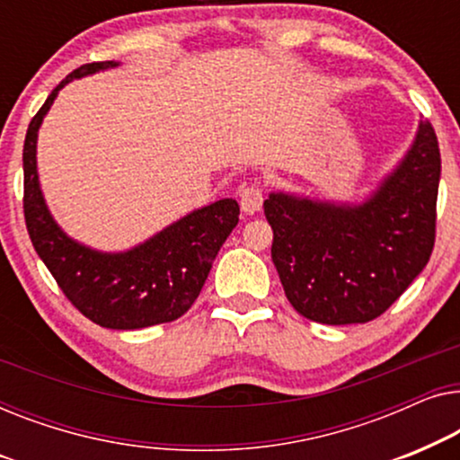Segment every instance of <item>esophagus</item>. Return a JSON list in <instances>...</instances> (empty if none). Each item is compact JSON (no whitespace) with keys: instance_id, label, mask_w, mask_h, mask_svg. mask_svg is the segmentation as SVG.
<instances>
[{"instance_id":"esophagus-1","label":"esophagus","mask_w":460,"mask_h":460,"mask_svg":"<svg viewBox=\"0 0 460 460\" xmlns=\"http://www.w3.org/2000/svg\"><path fill=\"white\" fill-rule=\"evenodd\" d=\"M262 199H264V190L258 183L245 185L242 187V191H239V206H242L245 215H254V212L261 210Z\"/></svg>"}]
</instances>
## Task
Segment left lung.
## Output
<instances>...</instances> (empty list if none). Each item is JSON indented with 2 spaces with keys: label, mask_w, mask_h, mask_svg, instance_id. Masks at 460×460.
<instances>
[{
  "label": "left lung",
  "mask_w": 460,
  "mask_h": 460,
  "mask_svg": "<svg viewBox=\"0 0 460 460\" xmlns=\"http://www.w3.org/2000/svg\"><path fill=\"white\" fill-rule=\"evenodd\" d=\"M439 168L436 131L423 120L402 164L357 208L264 199L270 258L297 313L323 325L368 323L404 294L436 243Z\"/></svg>",
  "instance_id": "left-lung-1"
}]
</instances>
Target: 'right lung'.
I'll use <instances>...</instances> for the list:
<instances>
[{"mask_svg": "<svg viewBox=\"0 0 460 460\" xmlns=\"http://www.w3.org/2000/svg\"><path fill=\"white\" fill-rule=\"evenodd\" d=\"M110 66L116 64L92 62L73 70L31 120L22 150L24 223L39 258L81 314L100 327L144 329L171 323L191 308L218 250L235 229L239 206L235 199H218L125 254H100L64 235L39 190L37 131L68 81Z\"/></svg>", "mask_w": 460, "mask_h": 460, "instance_id": "add662e5", "label": "right lung"}]
</instances>
